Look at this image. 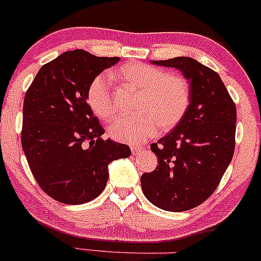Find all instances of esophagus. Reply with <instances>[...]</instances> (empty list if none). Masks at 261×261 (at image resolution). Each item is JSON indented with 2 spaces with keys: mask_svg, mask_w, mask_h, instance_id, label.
Segmentation results:
<instances>
[{
  "mask_svg": "<svg viewBox=\"0 0 261 261\" xmlns=\"http://www.w3.org/2000/svg\"><path fill=\"white\" fill-rule=\"evenodd\" d=\"M131 151H133V154H139L140 152L143 151V148L140 146H131Z\"/></svg>",
  "mask_w": 261,
  "mask_h": 261,
  "instance_id": "1",
  "label": "esophagus"
}]
</instances>
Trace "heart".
<instances>
[{"instance_id": "obj_1", "label": "heart", "mask_w": 261, "mask_h": 261, "mask_svg": "<svg viewBox=\"0 0 261 261\" xmlns=\"http://www.w3.org/2000/svg\"><path fill=\"white\" fill-rule=\"evenodd\" d=\"M114 79L139 91L135 99V115H124L110 125L113 139L128 143H140L157 130L169 131L182 120L190 106L189 82L178 73L164 72L155 66L130 62L112 73ZM88 103L93 112L104 120L118 113L112 80L100 73L92 81Z\"/></svg>"}]
</instances>
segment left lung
I'll list each match as a JSON object with an SVG mask.
<instances>
[{"mask_svg": "<svg viewBox=\"0 0 261 261\" xmlns=\"http://www.w3.org/2000/svg\"><path fill=\"white\" fill-rule=\"evenodd\" d=\"M178 68L190 83V106L168 135L152 143L158 166L143 173L148 201L166 211H187L207 200L232 161L236 145V104L217 72L193 58L151 61Z\"/></svg>", "mask_w": 261, "mask_h": 261, "instance_id": "left-lung-1", "label": "left lung"}]
</instances>
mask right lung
Returning a JSON list of instances; mask_svg holds the SVG:
<instances>
[{"instance_id":"obj_1","label":"right lung","mask_w":261,"mask_h":261,"mask_svg":"<svg viewBox=\"0 0 261 261\" xmlns=\"http://www.w3.org/2000/svg\"><path fill=\"white\" fill-rule=\"evenodd\" d=\"M119 60L66 51L39 70L25 93L22 147L38 185L56 201L95 199L110 162L130 157L127 145L101 139L104 128L87 103L92 81Z\"/></svg>"}]
</instances>
